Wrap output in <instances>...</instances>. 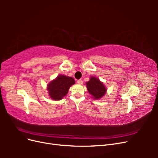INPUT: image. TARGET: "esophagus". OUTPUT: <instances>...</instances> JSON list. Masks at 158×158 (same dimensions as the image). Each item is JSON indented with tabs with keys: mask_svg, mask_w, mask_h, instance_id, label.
Masks as SVG:
<instances>
[{
	"mask_svg": "<svg viewBox=\"0 0 158 158\" xmlns=\"http://www.w3.org/2000/svg\"><path fill=\"white\" fill-rule=\"evenodd\" d=\"M77 83L79 84H82L83 81H82V80H81V79L78 80H77Z\"/></svg>",
	"mask_w": 158,
	"mask_h": 158,
	"instance_id": "obj_1",
	"label": "esophagus"
}]
</instances>
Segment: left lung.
I'll list each match as a JSON object with an SVG mask.
<instances>
[{"label":"left lung","instance_id":"1","mask_svg":"<svg viewBox=\"0 0 158 158\" xmlns=\"http://www.w3.org/2000/svg\"><path fill=\"white\" fill-rule=\"evenodd\" d=\"M86 84L89 93L95 99H99L102 98L106 92V89L103 84L96 78L91 77Z\"/></svg>","mask_w":158,"mask_h":158}]
</instances>
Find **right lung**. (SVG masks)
I'll return each mask as SVG.
<instances>
[{"mask_svg": "<svg viewBox=\"0 0 158 158\" xmlns=\"http://www.w3.org/2000/svg\"><path fill=\"white\" fill-rule=\"evenodd\" d=\"M75 83L74 78L60 75L48 85L47 89L50 97L54 100H60L68 94L69 89Z\"/></svg>", "mask_w": 158, "mask_h": 158, "instance_id": "1", "label": "right lung"}]
</instances>
